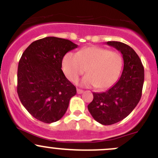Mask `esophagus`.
<instances>
[{
    "mask_svg": "<svg viewBox=\"0 0 158 158\" xmlns=\"http://www.w3.org/2000/svg\"><path fill=\"white\" fill-rule=\"evenodd\" d=\"M82 92H83V90H82V89H77V93L78 94H82Z\"/></svg>",
    "mask_w": 158,
    "mask_h": 158,
    "instance_id": "1",
    "label": "esophagus"
}]
</instances>
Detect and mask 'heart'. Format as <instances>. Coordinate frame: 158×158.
I'll use <instances>...</instances> for the list:
<instances>
[{
  "label": "heart",
  "mask_w": 158,
  "mask_h": 158,
  "mask_svg": "<svg viewBox=\"0 0 158 158\" xmlns=\"http://www.w3.org/2000/svg\"><path fill=\"white\" fill-rule=\"evenodd\" d=\"M122 67L123 58L119 52L98 47L83 48L76 54L67 52L62 61L63 73L71 82H76L86 69L81 85H95L98 89H106L115 83Z\"/></svg>",
  "instance_id": "1"
}]
</instances>
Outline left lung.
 <instances>
[{
	"mask_svg": "<svg viewBox=\"0 0 158 158\" xmlns=\"http://www.w3.org/2000/svg\"><path fill=\"white\" fill-rule=\"evenodd\" d=\"M109 46L120 51L124 68L119 80L105 92H93L88 109L96 122L110 125L123 120L139 102L144 79L143 65L138 54L127 44L109 41Z\"/></svg>",
	"mask_w": 158,
	"mask_h": 158,
	"instance_id": "obj_1",
	"label": "left lung"
}]
</instances>
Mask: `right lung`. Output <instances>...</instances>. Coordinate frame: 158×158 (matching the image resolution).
<instances>
[{"mask_svg":"<svg viewBox=\"0 0 158 158\" xmlns=\"http://www.w3.org/2000/svg\"><path fill=\"white\" fill-rule=\"evenodd\" d=\"M77 47L69 40L48 36L33 42L23 52L17 70V94L37 120L47 124L60 120L76 94L61 68L65 54Z\"/></svg>","mask_w":158,"mask_h":158,"instance_id":"obj_1","label":"right lung"}]
</instances>
